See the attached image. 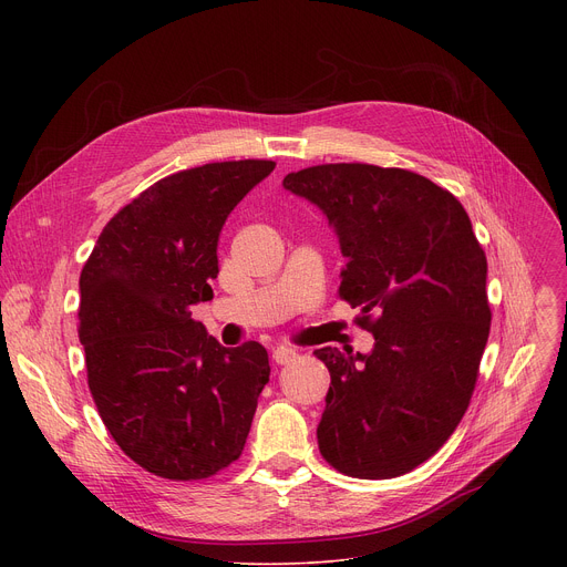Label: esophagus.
I'll return each instance as SVG.
<instances>
[{"label":"esophagus","instance_id":"esophagus-1","mask_svg":"<svg viewBox=\"0 0 567 567\" xmlns=\"http://www.w3.org/2000/svg\"><path fill=\"white\" fill-rule=\"evenodd\" d=\"M296 357H298V352L291 350V348H278V350H274V361H276L278 365H289L291 361H296Z\"/></svg>","mask_w":567,"mask_h":567}]
</instances>
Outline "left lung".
Listing matches in <instances>:
<instances>
[{
	"mask_svg": "<svg viewBox=\"0 0 567 567\" xmlns=\"http://www.w3.org/2000/svg\"><path fill=\"white\" fill-rule=\"evenodd\" d=\"M282 186L328 217L348 258L339 293L374 337L368 354L313 350L332 377L318 449L346 475L409 473L460 424L489 339L487 258L471 219L449 190L401 168L326 164Z\"/></svg>",
	"mask_w": 567,
	"mask_h": 567,
	"instance_id": "obj_1",
	"label": "left lung"
}]
</instances>
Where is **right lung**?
<instances>
[{
    "label": "right lung",
    "instance_id": "right-lung-1",
    "mask_svg": "<svg viewBox=\"0 0 567 567\" xmlns=\"http://www.w3.org/2000/svg\"><path fill=\"white\" fill-rule=\"evenodd\" d=\"M274 161H224L156 182L103 228L80 274L87 381L121 451L168 480L210 477L245 449L269 354L224 348L193 320L213 298L230 210Z\"/></svg>",
    "mask_w": 567,
    "mask_h": 567
}]
</instances>
